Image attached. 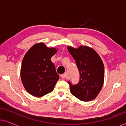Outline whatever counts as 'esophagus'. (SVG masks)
<instances>
[{
	"label": "esophagus",
	"instance_id": "obj_1",
	"mask_svg": "<svg viewBox=\"0 0 126 126\" xmlns=\"http://www.w3.org/2000/svg\"><path fill=\"white\" fill-rule=\"evenodd\" d=\"M66 76H67V73H65L64 74H63V75H61V78L63 79H65L66 78Z\"/></svg>",
	"mask_w": 126,
	"mask_h": 126
}]
</instances>
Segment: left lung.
<instances>
[{"mask_svg": "<svg viewBox=\"0 0 126 126\" xmlns=\"http://www.w3.org/2000/svg\"><path fill=\"white\" fill-rule=\"evenodd\" d=\"M67 48L75 59L80 75V81L76 85L68 82L70 92L81 101L92 100L97 97L104 84L103 61L97 53L89 46Z\"/></svg>", "mask_w": 126, "mask_h": 126, "instance_id": "1", "label": "left lung"}]
</instances>
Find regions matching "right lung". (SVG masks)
Segmentation results:
<instances>
[{
  "label": "right lung",
  "mask_w": 126,
  "mask_h": 126,
  "mask_svg": "<svg viewBox=\"0 0 126 126\" xmlns=\"http://www.w3.org/2000/svg\"><path fill=\"white\" fill-rule=\"evenodd\" d=\"M44 43L34 45L26 53L20 68V77L27 92L35 97H42L52 92L59 80L50 58L57 52Z\"/></svg>",
  "instance_id": "right-lung-1"
}]
</instances>
